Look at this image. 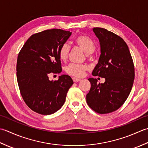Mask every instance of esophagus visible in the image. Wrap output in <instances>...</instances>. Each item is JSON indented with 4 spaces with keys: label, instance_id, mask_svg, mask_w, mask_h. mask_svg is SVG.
<instances>
[{
    "label": "esophagus",
    "instance_id": "obj_1",
    "mask_svg": "<svg viewBox=\"0 0 148 148\" xmlns=\"http://www.w3.org/2000/svg\"><path fill=\"white\" fill-rule=\"evenodd\" d=\"M72 79H73V82H79V81H80V80H81L80 78H76V77H73V78H72Z\"/></svg>",
    "mask_w": 148,
    "mask_h": 148
}]
</instances>
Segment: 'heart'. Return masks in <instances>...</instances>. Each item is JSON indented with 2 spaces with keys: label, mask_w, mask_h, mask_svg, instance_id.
I'll return each mask as SVG.
<instances>
[{
  "label": "heart",
  "mask_w": 148,
  "mask_h": 148,
  "mask_svg": "<svg viewBox=\"0 0 148 148\" xmlns=\"http://www.w3.org/2000/svg\"><path fill=\"white\" fill-rule=\"evenodd\" d=\"M75 43L87 55L92 53L96 49L94 41L86 36H79L75 40ZM70 45L68 43H64L60 48L59 52V57L62 61H65L67 59L70 52ZM87 69H88V66L86 64L71 63L68 66H66V71L68 74L72 75V76L81 77L84 75V73Z\"/></svg>",
  "instance_id": "heart-1"
}]
</instances>
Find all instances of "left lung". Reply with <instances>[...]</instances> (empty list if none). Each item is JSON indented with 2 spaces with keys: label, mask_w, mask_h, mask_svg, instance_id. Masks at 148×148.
Here are the masks:
<instances>
[{
  "label": "left lung",
  "mask_w": 148,
  "mask_h": 148,
  "mask_svg": "<svg viewBox=\"0 0 148 148\" xmlns=\"http://www.w3.org/2000/svg\"><path fill=\"white\" fill-rule=\"evenodd\" d=\"M93 32L99 40L101 54L92 74L105 81L98 84L96 78H88L91 89L86 101L95 112L108 114L118 109L128 97L135 78L134 65L121 38L103 28H94Z\"/></svg>",
  "instance_id": "obj_1"
}]
</instances>
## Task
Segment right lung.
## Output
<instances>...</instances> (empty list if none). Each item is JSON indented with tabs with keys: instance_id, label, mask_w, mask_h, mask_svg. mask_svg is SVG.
<instances>
[{
	"instance_id": "obj_1",
	"label": "right lung",
	"mask_w": 148,
	"mask_h": 148,
	"mask_svg": "<svg viewBox=\"0 0 148 148\" xmlns=\"http://www.w3.org/2000/svg\"><path fill=\"white\" fill-rule=\"evenodd\" d=\"M71 32L62 29L46 30L32 35L18 54L16 77L20 93L27 106L43 115L57 112L64 105L72 78L62 75L50 80L49 74L62 71L59 49Z\"/></svg>"
}]
</instances>
